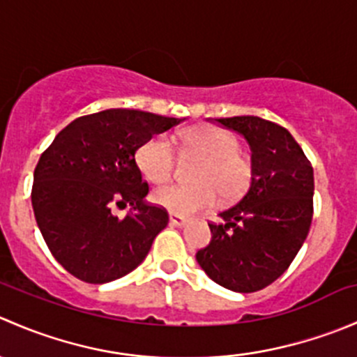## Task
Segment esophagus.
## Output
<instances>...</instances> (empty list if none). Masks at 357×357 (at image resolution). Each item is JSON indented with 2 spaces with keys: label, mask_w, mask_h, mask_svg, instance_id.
Segmentation results:
<instances>
[{
  "label": "esophagus",
  "mask_w": 357,
  "mask_h": 357,
  "mask_svg": "<svg viewBox=\"0 0 357 357\" xmlns=\"http://www.w3.org/2000/svg\"><path fill=\"white\" fill-rule=\"evenodd\" d=\"M169 222H171L172 226H185L186 218L185 215H179V214H174V212H171V214H169Z\"/></svg>",
  "instance_id": "esophagus-1"
}]
</instances>
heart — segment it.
Returning <instances> with one entry per match:
<instances>
[{"mask_svg":"<svg viewBox=\"0 0 357 357\" xmlns=\"http://www.w3.org/2000/svg\"><path fill=\"white\" fill-rule=\"evenodd\" d=\"M186 157H200L195 172L197 186L165 185L153 192V202L174 214L186 215L212 207L221 197L233 202L247 192L252 181V164L238 152L236 136L214 124H199L178 132ZM136 164L149 181H169L176 169V152L164 135H152L136 150Z\"/></svg>","mask_w":357,"mask_h":357,"instance_id":"heart-1","label":"heart"}]
</instances>
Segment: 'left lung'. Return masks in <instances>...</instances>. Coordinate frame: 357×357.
<instances>
[{"mask_svg": "<svg viewBox=\"0 0 357 357\" xmlns=\"http://www.w3.org/2000/svg\"><path fill=\"white\" fill-rule=\"evenodd\" d=\"M245 136L252 150V181L235 205L208 222L212 238L197 252L208 278L250 294L289 269L312 221L314 176L298 143L283 126L254 115L215 119Z\"/></svg>", "mask_w": 357, "mask_h": 357, "instance_id": "8db88e82", "label": "left lung"}]
</instances>
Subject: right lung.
Listing matches in <instances>:
<instances>
[{"mask_svg":"<svg viewBox=\"0 0 357 357\" xmlns=\"http://www.w3.org/2000/svg\"><path fill=\"white\" fill-rule=\"evenodd\" d=\"M178 119L107 109L67 124L41 153L32 183L36 222L53 257L75 278L107 283L138 268L167 226L160 205L146 204L135 153ZM132 207L124 220L114 206Z\"/></svg>","mask_w":357,"mask_h":357,"instance_id":"1","label":"right lung"}]
</instances>
